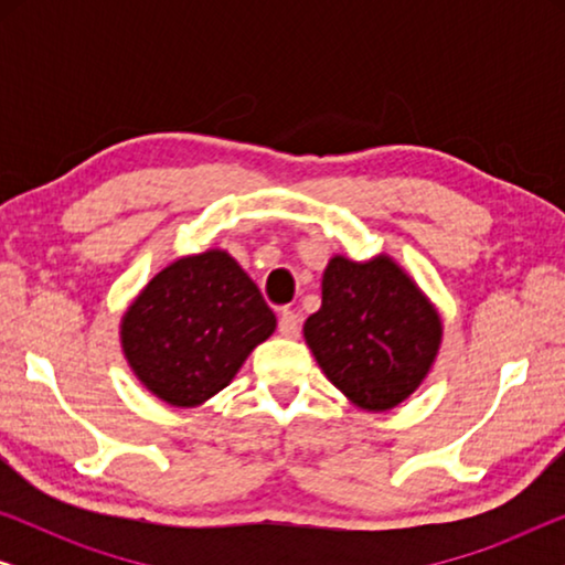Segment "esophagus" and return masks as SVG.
Masks as SVG:
<instances>
[{
	"label": "esophagus",
	"mask_w": 565,
	"mask_h": 565,
	"mask_svg": "<svg viewBox=\"0 0 565 565\" xmlns=\"http://www.w3.org/2000/svg\"><path fill=\"white\" fill-rule=\"evenodd\" d=\"M282 337H298L300 334V316L296 311H282L280 321H277Z\"/></svg>",
	"instance_id": "obj_1"
}]
</instances>
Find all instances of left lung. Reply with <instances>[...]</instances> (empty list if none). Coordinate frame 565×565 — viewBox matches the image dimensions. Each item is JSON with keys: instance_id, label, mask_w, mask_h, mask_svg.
I'll list each match as a JSON object with an SVG mask.
<instances>
[{"instance_id": "8db88e82", "label": "left lung", "mask_w": 565, "mask_h": 565, "mask_svg": "<svg viewBox=\"0 0 565 565\" xmlns=\"http://www.w3.org/2000/svg\"><path fill=\"white\" fill-rule=\"evenodd\" d=\"M306 342L344 396L385 412L419 388L437 358L443 323L422 290L388 257H334L321 282V308L308 316Z\"/></svg>"}]
</instances>
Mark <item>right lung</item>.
Returning <instances> with one entry per match:
<instances>
[{
    "instance_id": "obj_1",
    "label": "right lung",
    "mask_w": 565,
    "mask_h": 565,
    "mask_svg": "<svg viewBox=\"0 0 565 565\" xmlns=\"http://www.w3.org/2000/svg\"><path fill=\"white\" fill-rule=\"evenodd\" d=\"M275 323L249 275L213 249L172 262L146 285L122 319V352L161 401L195 406L226 388Z\"/></svg>"
}]
</instances>
